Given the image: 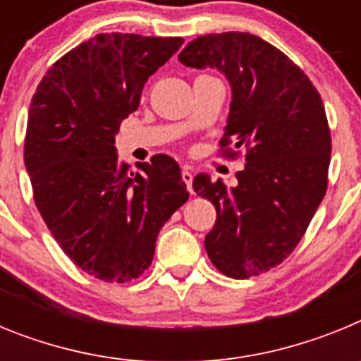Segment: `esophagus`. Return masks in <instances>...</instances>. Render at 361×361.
I'll return each mask as SVG.
<instances>
[{
  "label": "esophagus",
  "instance_id": "1",
  "mask_svg": "<svg viewBox=\"0 0 361 361\" xmlns=\"http://www.w3.org/2000/svg\"><path fill=\"white\" fill-rule=\"evenodd\" d=\"M183 180H184V184H186L188 191H190L191 195H193L195 191H193V175H191V171L183 170Z\"/></svg>",
  "mask_w": 361,
  "mask_h": 361
}]
</instances>
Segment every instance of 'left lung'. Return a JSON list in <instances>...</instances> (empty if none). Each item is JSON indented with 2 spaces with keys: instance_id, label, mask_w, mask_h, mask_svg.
Segmentation results:
<instances>
[{
  "instance_id": "left-lung-1",
  "label": "left lung",
  "mask_w": 361,
  "mask_h": 361,
  "mask_svg": "<svg viewBox=\"0 0 361 361\" xmlns=\"http://www.w3.org/2000/svg\"><path fill=\"white\" fill-rule=\"evenodd\" d=\"M178 61L224 73L233 99L220 152H245L235 188L193 178L216 209L206 253L231 279L266 273L293 253L327 191L331 132L320 94L286 54L247 32L197 37Z\"/></svg>"
}]
</instances>
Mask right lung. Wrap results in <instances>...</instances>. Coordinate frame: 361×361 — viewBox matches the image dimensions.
<instances>
[{
	"label": "right lung",
	"mask_w": 361,
	"mask_h": 361,
	"mask_svg": "<svg viewBox=\"0 0 361 361\" xmlns=\"http://www.w3.org/2000/svg\"><path fill=\"white\" fill-rule=\"evenodd\" d=\"M183 43L97 34L57 59L32 97L25 166L36 206L66 257L104 282L148 269L159 231L190 195L171 157L153 155L133 173L114 146L145 82Z\"/></svg>",
	"instance_id": "add662e5"
}]
</instances>
